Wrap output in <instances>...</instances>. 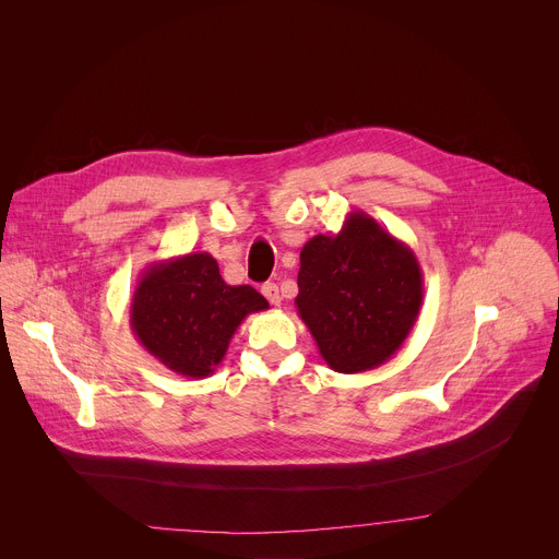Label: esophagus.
I'll use <instances>...</instances> for the list:
<instances>
[{
	"label": "esophagus",
	"instance_id": "1",
	"mask_svg": "<svg viewBox=\"0 0 559 559\" xmlns=\"http://www.w3.org/2000/svg\"><path fill=\"white\" fill-rule=\"evenodd\" d=\"M261 292H263V296H265L274 307L281 305V292H278V285H276V283H265Z\"/></svg>",
	"mask_w": 559,
	"mask_h": 559
}]
</instances>
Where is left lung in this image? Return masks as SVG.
I'll use <instances>...</instances> for the list:
<instances>
[{
    "label": "left lung",
    "mask_w": 559,
    "mask_h": 559,
    "mask_svg": "<svg viewBox=\"0 0 559 559\" xmlns=\"http://www.w3.org/2000/svg\"><path fill=\"white\" fill-rule=\"evenodd\" d=\"M423 292L414 250L356 210L338 234L302 246L294 302L323 360L338 373H360L401 349Z\"/></svg>",
    "instance_id": "8db88e82"
}]
</instances>
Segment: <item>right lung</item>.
I'll return each mask as SVG.
<instances>
[{
	"mask_svg": "<svg viewBox=\"0 0 559 559\" xmlns=\"http://www.w3.org/2000/svg\"><path fill=\"white\" fill-rule=\"evenodd\" d=\"M267 307L254 287L227 285L212 254L190 252L143 270L130 300V328L170 371L205 378L225 358L246 316Z\"/></svg>",
	"mask_w": 559,
	"mask_h": 559,
	"instance_id": "1",
	"label": "right lung"
}]
</instances>
